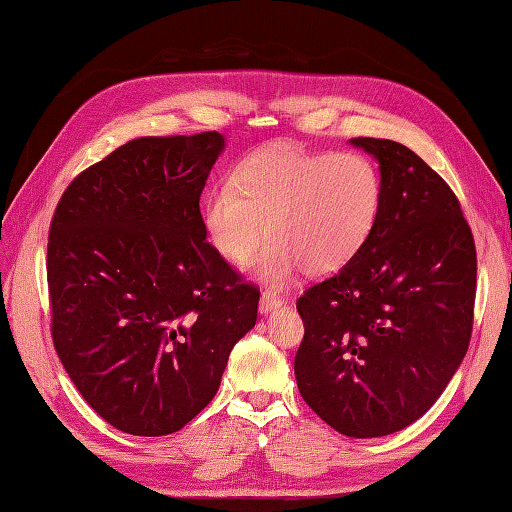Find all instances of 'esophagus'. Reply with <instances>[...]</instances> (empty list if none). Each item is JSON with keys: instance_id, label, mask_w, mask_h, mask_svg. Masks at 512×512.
Returning <instances> with one entry per match:
<instances>
[{"instance_id": "34e87169", "label": "esophagus", "mask_w": 512, "mask_h": 512, "mask_svg": "<svg viewBox=\"0 0 512 512\" xmlns=\"http://www.w3.org/2000/svg\"><path fill=\"white\" fill-rule=\"evenodd\" d=\"M282 303H284V297H280L278 293H271V290H262V293H260V303H258L260 314H269L271 310L280 308Z\"/></svg>"}]
</instances>
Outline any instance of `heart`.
Here are the masks:
<instances>
[{
  "label": "heart",
  "mask_w": 512,
  "mask_h": 512,
  "mask_svg": "<svg viewBox=\"0 0 512 512\" xmlns=\"http://www.w3.org/2000/svg\"><path fill=\"white\" fill-rule=\"evenodd\" d=\"M381 206L383 178L364 153L273 144L211 187L202 222L215 252L234 262L252 252L267 222L271 237L250 265L265 282L284 286L301 267L312 275L347 267L370 241Z\"/></svg>",
  "instance_id": "1"
}]
</instances>
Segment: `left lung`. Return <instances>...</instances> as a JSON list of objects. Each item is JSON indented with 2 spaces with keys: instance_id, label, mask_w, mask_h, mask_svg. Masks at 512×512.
I'll return each instance as SVG.
<instances>
[{
  "instance_id": "8db88e82",
  "label": "left lung",
  "mask_w": 512,
  "mask_h": 512,
  "mask_svg": "<svg viewBox=\"0 0 512 512\" xmlns=\"http://www.w3.org/2000/svg\"><path fill=\"white\" fill-rule=\"evenodd\" d=\"M381 163L383 206L347 267L303 290L297 388L338 433L381 437L433 407L474 327L476 245L461 202L392 140L357 137Z\"/></svg>"
}]
</instances>
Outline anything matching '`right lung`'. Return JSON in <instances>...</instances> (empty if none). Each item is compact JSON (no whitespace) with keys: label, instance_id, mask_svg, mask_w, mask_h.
Returning <instances> with one entry per match:
<instances>
[{"label":"right lung","instance_id":"obj_1","mask_svg":"<svg viewBox=\"0 0 512 512\" xmlns=\"http://www.w3.org/2000/svg\"><path fill=\"white\" fill-rule=\"evenodd\" d=\"M217 131L146 135L77 174L47 243L51 338L79 394L129 435L176 433L211 403L260 290L206 241Z\"/></svg>","mask_w":512,"mask_h":512}]
</instances>
